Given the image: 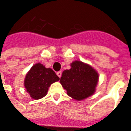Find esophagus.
Returning <instances> with one entry per match:
<instances>
[{
    "instance_id": "esophagus-1",
    "label": "esophagus",
    "mask_w": 131,
    "mask_h": 131,
    "mask_svg": "<svg viewBox=\"0 0 131 131\" xmlns=\"http://www.w3.org/2000/svg\"><path fill=\"white\" fill-rule=\"evenodd\" d=\"M57 77H59V78H60L61 76H62V72H61V71H57Z\"/></svg>"
}]
</instances>
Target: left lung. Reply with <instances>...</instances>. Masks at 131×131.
I'll return each mask as SVG.
<instances>
[{"instance_id": "obj_1", "label": "left lung", "mask_w": 131, "mask_h": 131, "mask_svg": "<svg viewBox=\"0 0 131 131\" xmlns=\"http://www.w3.org/2000/svg\"><path fill=\"white\" fill-rule=\"evenodd\" d=\"M71 69L62 72L60 82L67 95L77 101L93 95L96 91L99 74L88 64L75 60L70 64Z\"/></svg>"}]
</instances>
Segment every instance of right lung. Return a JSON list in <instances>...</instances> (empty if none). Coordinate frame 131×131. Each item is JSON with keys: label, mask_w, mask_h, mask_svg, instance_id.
<instances>
[{"label": "right lung", "mask_w": 131, "mask_h": 131, "mask_svg": "<svg viewBox=\"0 0 131 131\" xmlns=\"http://www.w3.org/2000/svg\"><path fill=\"white\" fill-rule=\"evenodd\" d=\"M59 80L60 78L52 69L46 68L43 64L38 62L33 65L26 74L24 88L31 98L39 100L47 95L52 83Z\"/></svg>", "instance_id": "add662e5"}]
</instances>
